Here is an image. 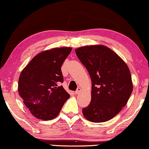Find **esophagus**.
I'll use <instances>...</instances> for the list:
<instances>
[{"instance_id":"1","label":"esophagus","mask_w":149,"mask_h":149,"mask_svg":"<svg viewBox=\"0 0 149 149\" xmlns=\"http://www.w3.org/2000/svg\"><path fill=\"white\" fill-rule=\"evenodd\" d=\"M80 92H81V88H78L77 89V91L74 92V93H75V94H76V95H78L79 93H80Z\"/></svg>"}]
</instances>
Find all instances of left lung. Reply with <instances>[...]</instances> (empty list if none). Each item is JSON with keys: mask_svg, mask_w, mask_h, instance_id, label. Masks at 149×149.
I'll list each match as a JSON object with an SVG mask.
<instances>
[{"mask_svg": "<svg viewBox=\"0 0 149 149\" xmlns=\"http://www.w3.org/2000/svg\"><path fill=\"white\" fill-rule=\"evenodd\" d=\"M76 54L92 81L91 102L82 109L92 122H104L116 116L127 104L133 91L129 68L116 53L102 45L84 46Z\"/></svg>", "mask_w": 149, "mask_h": 149, "instance_id": "8db88e82", "label": "left lung"}]
</instances>
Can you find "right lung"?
I'll return each instance as SVG.
<instances>
[{"instance_id":"obj_1","label":"right lung","mask_w":149,"mask_h":149,"mask_svg":"<svg viewBox=\"0 0 149 149\" xmlns=\"http://www.w3.org/2000/svg\"><path fill=\"white\" fill-rule=\"evenodd\" d=\"M71 50V47H65L43 51L34 56L21 72L18 93L36 118H55L70 97L61 86L63 82L61 68Z\"/></svg>"}]
</instances>
